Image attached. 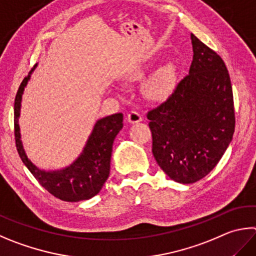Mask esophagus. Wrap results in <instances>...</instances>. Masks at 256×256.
I'll list each match as a JSON object with an SVG mask.
<instances>
[{
	"label": "esophagus",
	"instance_id": "1",
	"mask_svg": "<svg viewBox=\"0 0 256 256\" xmlns=\"http://www.w3.org/2000/svg\"><path fill=\"white\" fill-rule=\"evenodd\" d=\"M126 120L128 123H138V122H140L142 118H141L140 113L136 112V110H131V112L128 114Z\"/></svg>",
	"mask_w": 256,
	"mask_h": 256
}]
</instances>
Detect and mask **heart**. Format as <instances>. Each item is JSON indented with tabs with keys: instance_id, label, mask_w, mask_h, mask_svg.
Masks as SVG:
<instances>
[{
	"instance_id": "b5f03b06",
	"label": "heart",
	"mask_w": 256,
	"mask_h": 256,
	"mask_svg": "<svg viewBox=\"0 0 256 256\" xmlns=\"http://www.w3.org/2000/svg\"><path fill=\"white\" fill-rule=\"evenodd\" d=\"M176 82V67L172 64H166L148 78L144 85L146 95L152 98H160L172 90Z\"/></svg>"
}]
</instances>
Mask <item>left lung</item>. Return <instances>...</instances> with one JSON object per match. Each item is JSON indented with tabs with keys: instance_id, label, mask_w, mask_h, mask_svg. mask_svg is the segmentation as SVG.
Returning a JSON list of instances; mask_svg holds the SVG:
<instances>
[{
	"instance_id": "left-lung-1",
	"label": "left lung",
	"mask_w": 256,
	"mask_h": 256,
	"mask_svg": "<svg viewBox=\"0 0 256 256\" xmlns=\"http://www.w3.org/2000/svg\"><path fill=\"white\" fill-rule=\"evenodd\" d=\"M189 74L168 98L146 114L152 153L180 184L200 180L215 168L233 138V90L224 60L192 34Z\"/></svg>"
}]
</instances>
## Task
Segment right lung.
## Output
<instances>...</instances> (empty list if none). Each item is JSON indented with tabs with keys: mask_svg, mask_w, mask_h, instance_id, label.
I'll return each mask as SVG.
<instances>
[{
	"mask_svg": "<svg viewBox=\"0 0 256 256\" xmlns=\"http://www.w3.org/2000/svg\"><path fill=\"white\" fill-rule=\"evenodd\" d=\"M29 80L30 75H28L22 80L14 100L16 146L22 162L36 181L56 198L64 202H80L94 197L110 176L113 142L123 128V114L116 113L97 120L80 156L70 166L51 172L40 170L28 159L23 150L18 123L23 90Z\"/></svg>",
	"mask_w": 256,
	"mask_h": 256,
	"instance_id": "obj_1",
	"label": "right lung"
}]
</instances>
